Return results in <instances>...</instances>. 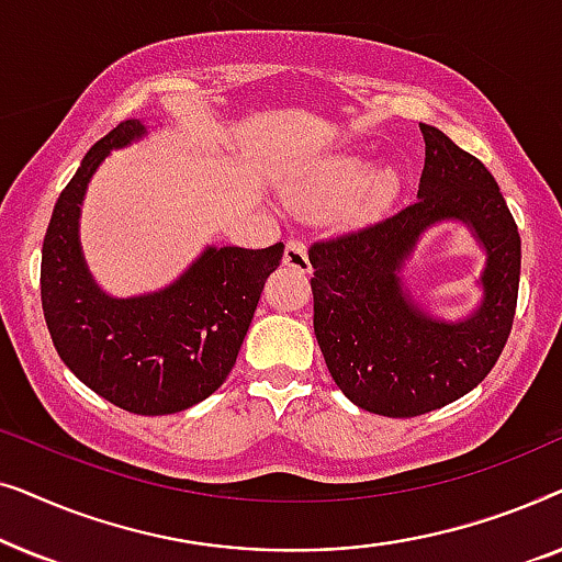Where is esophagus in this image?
Here are the masks:
<instances>
[{
	"label": "esophagus",
	"mask_w": 562,
	"mask_h": 562,
	"mask_svg": "<svg viewBox=\"0 0 562 562\" xmlns=\"http://www.w3.org/2000/svg\"><path fill=\"white\" fill-rule=\"evenodd\" d=\"M283 266L294 268L299 273H310V256H306V245L299 240H289L286 250H283Z\"/></svg>",
	"instance_id": "1"
}]
</instances>
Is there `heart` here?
<instances>
[{"label": "heart", "mask_w": 562, "mask_h": 562, "mask_svg": "<svg viewBox=\"0 0 562 562\" xmlns=\"http://www.w3.org/2000/svg\"><path fill=\"white\" fill-rule=\"evenodd\" d=\"M398 191L402 171L396 166L373 168L371 156L345 150L317 160L289 189V202L310 214L340 210L342 217L363 220L386 210Z\"/></svg>", "instance_id": "b5f03b06"}]
</instances>
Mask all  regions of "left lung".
<instances>
[{
	"label": "left lung",
	"instance_id": "1",
	"mask_svg": "<svg viewBox=\"0 0 562 562\" xmlns=\"http://www.w3.org/2000/svg\"><path fill=\"white\" fill-rule=\"evenodd\" d=\"M425 135L417 202L352 233L314 243V335L337 389L381 417H417L465 396L502 356L517 310L521 240L488 168L437 127ZM463 224L487 256L480 304L442 321L403 271L427 228Z\"/></svg>",
	"mask_w": 562,
	"mask_h": 562
}]
</instances>
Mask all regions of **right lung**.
<instances>
[{
	"label": "right lung",
	"mask_w": 562,
	"mask_h": 562,
	"mask_svg": "<svg viewBox=\"0 0 562 562\" xmlns=\"http://www.w3.org/2000/svg\"><path fill=\"white\" fill-rule=\"evenodd\" d=\"M150 130L127 120L91 145L53 206L41 263L45 325L60 360L94 394L145 417L183 412L222 386L283 258V243L260 250L206 245L164 289L112 296L99 286L81 248L83 196L104 158Z\"/></svg>",
	"instance_id": "obj_1"
}]
</instances>
